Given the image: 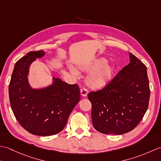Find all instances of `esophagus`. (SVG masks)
Returning a JSON list of instances; mask_svg holds the SVG:
<instances>
[{
	"instance_id": "1",
	"label": "esophagus",
	"mask_w": 161,
	"mask_h": 161,
	"mask_svg": "<svg viewBox=\"0 0 161 161\" xmlns=\"http://www.w3.org/2000/svg\"><path fill=\"white\" fill-rule=\"evenodd\" d=\"M80 92H81V96H83V97L86 96L87 94H88V90L86 89V88H81V91H80Z\"/></svg>"
}]
</instances>
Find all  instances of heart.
<instances>
[{"label":"heart","instance_id":"obj_1","mask_svg":"<svg viewBox=\"0 0 161 161\" xmlns=\"http://www.w3.org/2000/svg\"><path fill=\"white\" fill-rule=\"evenodd\" d=\"M106 62H107V61L105 59H99L95 60L92 64L80 67V69L84 72L96 70L91 73L86 79L87 86L91 88V89H100V88L106 86L108 82V81L110 80L113 74V71H114V68L111 66H108V65L104 67ZM71 72L75 76H78L79 75L78 72L74 68H71Z\"/></svg>","mask_w":161,"mask_h":161}]
</instances>
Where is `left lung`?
<instances>
[{
    "mask_svg": "<svg viewBox=\"0 0 161 161\" xmlns=\"http://www.w3.org/2000/svg\"><path fill=\"white\" fill-rule=\"evenodd\" d=\"M130 63L102 89L91 91L92 123L104 134L121 135L131 131L144 117L150 89L147 67L133 54Z\"/></svg>",
    "mask_w": 161,
    "mask_h": 161,
    "instance_id": "left-lung-1",
    "label": "left lung"
}]
</instances>
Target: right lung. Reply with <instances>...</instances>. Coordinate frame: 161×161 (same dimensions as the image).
Segmentation results:
<instances>
[{"label":"right lung","mask_w":161,"mask_h":161,"mask_svg":"<svg viewBox=\"0 0 161 161\" xmlns=\"http://www.w3.org/2000/svg\"><path fill=\"white\" fill-rule=\"evenodd\" d=\"M43 55V51H31L16 61L9 85V96L19 124L32 134L46 136L64 129L80 100V90L77 84H68L54 77L51 86L32 89L27 77L30 65Z\"/></svg>","instance_id":"add662e5"}]
</instances>
